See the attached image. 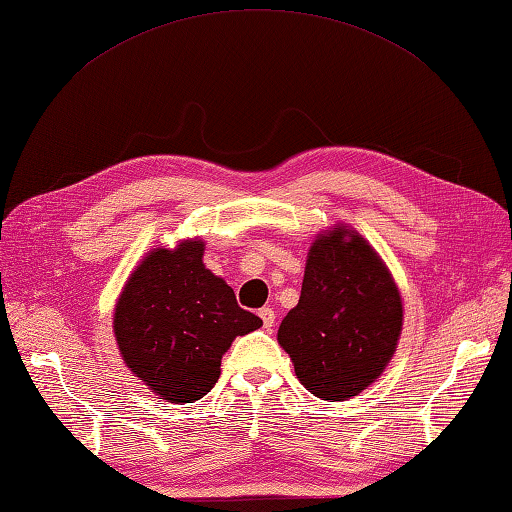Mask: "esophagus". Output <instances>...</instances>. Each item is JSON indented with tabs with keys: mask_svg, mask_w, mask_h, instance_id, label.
Wrapping results in <instances>:
<instances>
[{
	"mask_svg": "<svg viewBox=\"0 0 512 512\" xmlns=\"http://www.w3.org/2000/svg\"><path fill=\"white\" fill-rule=\"evenodd\" d=\"M258 316H260V320H263V327H265V329H271V327H274V320H276L274 309L263 307V309L258 311Z\"/></svg>",
	"mask_w": 512,
	"mask_h": 512,
	"instance_id": "34e87169",
	"label": "esophagus"
}]
</instances>
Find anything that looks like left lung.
Segmentation results:
<instances>
[{"label":"left lung","instance_id":"1","mask_svg":"<svg viewBox=\"0 0 512 512\" xmlns=\"http://www.w3.org/2000/svg\"><path fill=\"white\" fill-rule=\"evenodd\" d=\"M402 331V298L378 252L347 225L311 243L298 305L278 342L302 387L342 402L380 378Z\"/></svg>","mask_w":512,"mask_h":512}]
</instances>
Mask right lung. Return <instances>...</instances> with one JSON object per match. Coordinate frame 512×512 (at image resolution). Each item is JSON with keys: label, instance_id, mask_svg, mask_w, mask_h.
<instances>
[{"label": "right lung", "instance_id": "1", "mask_svg": "<svg viewBox=\"0 0 512 512\" xmlns=\"http://www.w3.org/2000/svg\"><path fill=\"white\" fill-rule=\"evenodd\" d=\"M203 252L201 238L152 249L114 307L112 327L123 362L152 393L174 404L210 393L234 338L263 325L203 265Z\"/></svg>", "mask_w": 512, "mask_h": 512}]
</instances>
